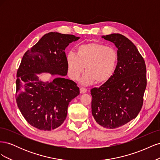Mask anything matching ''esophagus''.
Here are the masks:
<instances>
[{"mask_svg":"<svg viewBox=\"0 0 160 160\" xmlns=\"http://www.w3.org/2000/svg\"><path fill=\"white\" fill-rule=\"evenodd\" d=\"M80 91H81V93H85L87 91H88V90H87L85 88H80Z\"/></svg>","mask_w":160,"mask_h":160,"instance_id":"1","label":"esophagus"}]
</instances>
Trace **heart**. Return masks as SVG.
<instances>
[{
    "mask_svg": "<svg viewBox=\"0 0 160 160\" xmlns=\"http://www.w3.org/2000/svg\"><path fill=\"white\" fill-rule=\"evenodd\" d=\"M118 61V52L113 48L98 42L81 45L77 53L70 51L66 55L68 75L72 80H78L85 69L81 79L83 85L107 83L114 74Z\"/></svg>",
    "mask_w": 160,
    "mask_h": 160,
    "instance_id": "heart-1",
    "label": "heart"
}]
</instances>
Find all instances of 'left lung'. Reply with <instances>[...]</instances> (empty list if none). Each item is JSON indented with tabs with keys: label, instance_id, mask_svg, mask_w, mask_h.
<instances>
[{
	"label": "left lung",
	"instance_id": "left-lung-1",
	"mask_svg": "<svg viewBox=\"0 0 160 160\" xmlns=\"http://www.w3.org/2000/svg\"><path fill=\"white\" fill-rule=\"evenodd\" d=\"M101 37L115 45L118 61L111 79L91 90V112L100 127L115 129L135 119L141 110L146 67L137 47L125 36L113 33Z\"/></svg>",
	"mask_w": 160,
	"mask_h": 160
}]
</instances>
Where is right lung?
<instances>
[{"label":"right lung","mask_w":160,"mask_h":160,"mask_svg":"<svg viewBox=\"0 0 160 160\" xmlns=\"http://www.w3.org/2000/svg\"><path fill=\"white\" fill-rule=\"evenodd\" d=\"M80 37L51 32L43 36L27 51L17 73L16 100L27 122L40 130L51 131L59 127L67 115L71 101L79 94V88L65 78L67 66L65 50ZM60 75L52 82H43L41 73Z\"/></svg>","instance_id":"right-lung-1"}]
</instances>
